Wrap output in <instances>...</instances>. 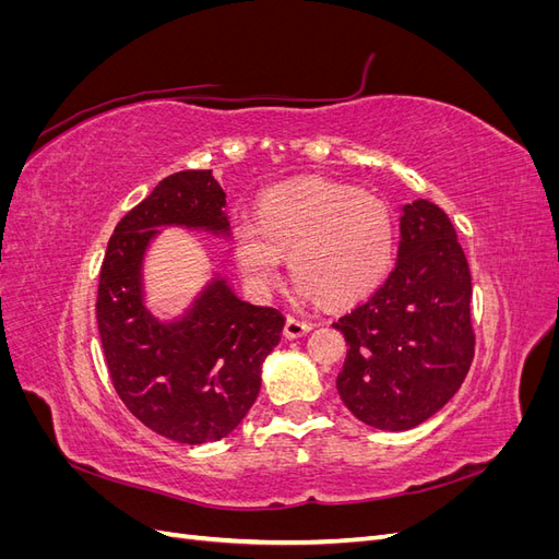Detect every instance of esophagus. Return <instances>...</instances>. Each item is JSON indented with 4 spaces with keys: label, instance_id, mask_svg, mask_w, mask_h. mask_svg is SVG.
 Listing matches in <instances>:
<instances>
[{
    "label": "esophagus",
    "instance_id": "1",
    "mask_svg": "<svg viewBox=\"0 0 559 559\" xmlns=\"http://www.w3.org/2000/svg\"><path fill=\"white\" fill-rule=\"evenodd\" d=\"M310 331H312V321H308L306 317H294V314L286 317V324H284L286 337H300Z\"/></svg>",
    "mask_w": 559,
    "mask_h": 559
}]
</instances>
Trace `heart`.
Segmentation results:
<instances>
[{
  "label": "heart",
  "instance_id": "1",
  "mask_svg": "<svg viewBox=\"0 0 559 559\" xmlns=\"http://www.w3.org/2000/svg\"><path fill=\"white\" fill-rule=\"evenodd\" d=\"M230 245L240 273L259 296L275 289L289 251L298 294H317L329 306H343L373 292L389 273L396 222L373 195L308 179L267 191L257 218H235Z\"/></svg>",
  "mask_w": 559,
  "mask_h": 559
}]
</instances>
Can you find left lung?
<instances>
[{
  "mask_svg": "<svg viewBox=\"0 0 559 559\" xmlns=\"http://www.w3.org/2000/svg\"><path fill=\"white\" fill-rule=\"evenodd\" d=\"M399 259L380 289L335 321L347 357L335 386L352 415L405 431L462 386L476 335L471 273L448 214L429 200L401 207Z\"/></svg>",
  "mask_w": 559,
  "mask_h": 559,
  "instance_id": "left-lung-1",
  "label": "left lung"
}]
</instances>
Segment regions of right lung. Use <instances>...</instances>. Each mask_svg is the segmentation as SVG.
Returning <instances> with one entry per match:
<instances>
[{"mask_svg": "<svg viewBox=\"0 0 559 559\" xmlns=\"http://www.w3.org/2000/svg\"><path fill=\"white\" fill-rule=\"evenodd\" d=\"M170 226L230 240L226 193L212 170L165 177L118 222L99 270L97 329L128 411L156 433L198 445L228 436L249 413L284 314L240 298L214 273L179 317H156L146 306L144 261Z\"/></svg>", "mask_w": 559, "mask_h": 559, "instance_id": "add662e5", "label": "right lung"}]
</instances>
